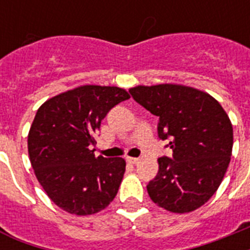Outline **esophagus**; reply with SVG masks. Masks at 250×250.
Returning a JSON list of instances; mask_svg holds the SVG:
<instances>
[{
	"mask_svg": "<svg viewBox=\"0 0 250 250\" xmlns=\"http://www.w3.org/2000/svg\"><path fill=\"white\" fill-rule=\"evenodd\" d=\"M125 160H127V162H128V164H132V165H135L139 162V158H133V157H127Z\"/></svg>",
	"mask_w": 250,
	"mask_h": 250,
	"instance_id": "34e87169",
	"label": "esophagus"
}]
</instances>
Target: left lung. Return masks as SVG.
Returning <instances> with one entry per match:
<instances>
[{
  "label": "left lung",
  "mask_w": 250,
  "mask_h": 250,
  "mask_svg": "<svg viewBox=\"0 0 250 250\" xmlns=\"http://www.w3.org/2000/svg\"><path fill=\"white\" fill-rule=\"evenodd\" d=\"M133 100L160 118L158 137L170 140L172 157L158 158V172L146 186L154 204L172 213H189L208 202L221 186L233 145L232 125L210 94L178 84L139 85Z\"/></svg>",
  "instance_id": "left-lung-1"
}]
</instances>
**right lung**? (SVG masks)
I'll use <instances>...</instances> for the list:
<instances>
[{
	"label": "right lung",
	"mask_w": 250,
	"mask_h": 250,
	"mask_svg": "<svg viewBox=\"0 0 250 250\" xmlns=\"http://www.w3.org/2000/svg\"><path fill=\"white\" fill-rule=\"evenodd\" d=\"M129 94L118 86L83 85L44 102L28 133V154L49 198L76 215L101 211L113 201L125 171L121 157L94 156L102 119Z\"/></svg>",
	"instance_id": "add662e5"
}]
</instances>
